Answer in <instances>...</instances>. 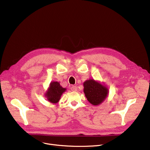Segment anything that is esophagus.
<instances>
[{
  "label": "esophagus",
  "mask_w": 150,
  "mask_h": 150,
  "mask_svg": "<svg viewBox=\"0 0 150 150\" xmlns=\"http://www.w3.org/2000/svg\"><path fill=\"white\" fill-rule=\"evenodd\" d=\"M70 90L72 91H73V92H75V91H77V88L76 87V86H72V87L70 88Z\"/></svg>",
  "instance_id": "esophagus-1"
}]
</instances>
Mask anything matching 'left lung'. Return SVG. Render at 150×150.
Instances as JSON below:
<instances>
[{"label": "left lung", "mask_w": 150, "mask_h": 150, "mask_svg": "<svg viewBox=\"0 0 150 150\" xmlns=\"http://www.w3.org/2000/svg\"><path fill=\"white\" fill-rule=\"evenodd\" d=\"M84 93L91 104L97 106L106 99L109 94V89L100 82L90 79L83 83Z\"/></svg>", "instance_id": "1"}]
</instances>
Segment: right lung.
<instances>
[{
  "label": "right lung",
  "mask_w": 150,
  "mask_h": 150,
  "mask_svg": "<svg viewBox=\"0 0 150 150\" xmlns=\"http://www.w3.org/2000/svg\"><path fill=\"white\" fill-rule=\"evenodd\" d=\"M66 91V88H63L59 82L52 81L45 93V97L50 103L56 104L58 103L62 93Z\"/></svg>",
  "instance_id": "right-lung-1"
}]
</instances>
